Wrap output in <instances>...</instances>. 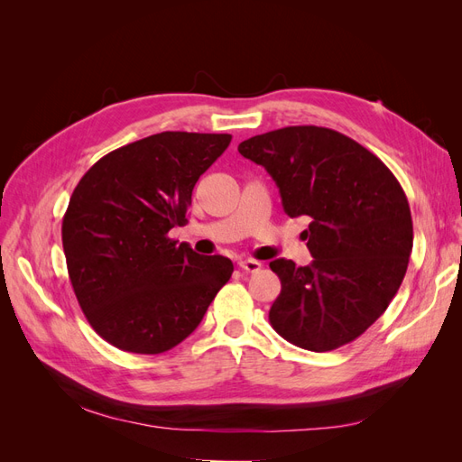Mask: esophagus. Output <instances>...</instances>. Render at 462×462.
Listing matches in <instances>:
<instances>
[{
  "mask_svg": "<svg viewBox=\"0 0 462 462\" xmlns=\"http://www.w3.org/2000/svg\"><path fill=\"white\" fill-rule=\"evenodd\" d=\"M239 268L248 272V273H254V272H260L262 270V263L258 260H253V258H246V260H241L239 262Z\"/></svg>",
  "mask_w": 462,
  "mask_h": 462,
  "instance_id": "1",
  "label": "esophagus"
}]
</instances>
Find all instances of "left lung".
Wrapping results in <instances>:
<instances>
[{
  "label": "left lung",
  "mask_w": 462,
  "mask_h": 462,
  "mask_svg": "<svg viewBox=\"0 0 462 462\" xmlns=\"http://www.w3.org/2000/svg\"><path fill=\"white\" fill-rule=\"evenodd\" d=\"M239 152L272 175L289 217L310 219L312 263L270 262L282 279L270 324L314 353L355 341L407 273L412 217L399 180L353 138L314 125L256 134Z\"/></svg>",
  "instance_id": "left-lung-1"
}]
</instances>
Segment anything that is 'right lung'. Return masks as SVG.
<instances>
[{
    "instance_id": "add662e5",
    "label": "right lung",
    "mask_w": 462,
    "mask_h": 462,
    "mask_svg": "<svg viewBox=\"0 0 462 462\" xmlns=\"http://www.w3.org/2000/svg\"><path fill=\"white\" fill-rule=\"evenodd\" d=\"M231 134L165 131L121 146L79 180L63 216L69 277L82 312L121 351L160 355L199 328L233 262L170 239L192 189Z\"/></svg>"
}]
</instances>
